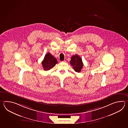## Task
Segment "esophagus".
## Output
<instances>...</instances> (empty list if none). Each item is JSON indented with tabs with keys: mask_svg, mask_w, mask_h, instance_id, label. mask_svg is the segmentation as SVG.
Here are the masks:
<instances>
[{
	"mask_svg": "<svg viewBox=\"0 0 128 128\" xmlns=\"http://www.w3.org/2000/svg\"><path fill=\"white\" fill-rule=\"evenodd\" d=\"M66 61H67V58H64V61L65 62H66Z\"/></svg>",
	"mask_w": 128,
	"mask_h": 128,
	"instance_id": "obj_1",
	"label": "esophagus"
}]
</instances>
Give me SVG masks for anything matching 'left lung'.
Returning <instances> with one entry per match:
<instances>
[{
    "label": "left lung",
    "instance_id": "1",
    "mask_svg": "<svg viewBox=\"0 0 128 128\" xmlns=\"http://www.w3.org/2000/svg\"><path fill=\"white\" fill-rule=\"evenodd\" d=\"M71 65L73 66L74 70L76 72H80L83 68V63L81 58L77 54L72 56L70 61Z\"/></svg>",
    "mask_w": 128,
    "mask_h": 128
}]
</instances>
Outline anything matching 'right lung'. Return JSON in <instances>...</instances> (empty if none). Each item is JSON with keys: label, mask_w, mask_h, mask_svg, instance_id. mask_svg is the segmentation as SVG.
<instances>
[{"label": "right lung", "mask_w": 128, "mask_h": 128, "mask_svg": "<svg viewBox=\"0 0 128 128\" xmlns=\"http://www.w3.org/2000/svg\"><path fill=\"white\" fill-rule=\"evenodd\" d=\"M58 63L56 58L48 52L45 55L44 60L42 62V66L44 70H48L53 68Z\"/></svg>", "instance_id": "obj_1"}]
</instances>
